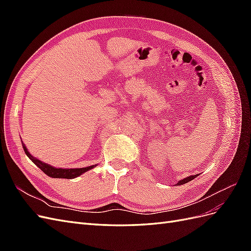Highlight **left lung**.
<instances>
[{
	"mask_svg": "<svg viewBox=\"0 0 251 251\" xmlns=\"http://www.w3.org/2000/svg\"><path fill=\"white\" fill-rule=\"evenodd\" d=\"M197 176H198V175H195V176H189V177H186V178H184V179H181L177 184H178V185H182V184H184V183H187V182L192 181V180L195 179ZM177 184H176V185H177Z\"/></svg>",
	"mask_w": 251,
	"mask_h": 251,
	"instance_id": "obj_1",
	"label": "left lung"
}]
</instances>
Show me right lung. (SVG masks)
<instances>
[{"label": "right lung", "mask_w": 251, "mask_h": 251, "mask_svg": "<svg viewBox=\"0 0 251 251\" xmlns=\"http://www.w3.org/2000/svg\"><path fill=\"white\" fill-rule=\"evenodd\" d=\"M23 149H24V151L26 153V155L28 156V158L31 160L37 168L41 169L45 174L47 175V176L51 177V178H63V179H74L80 175H82L83 173H86L90 170H92L93 168H95L96 164L94 165H90L87 166V168H79V169H62V168H54V166H52L48 163H45L43 161H41L40 159H37L35 157H33L31 154L29 153L26 146L24 143H23Z\"/></svg>", "instance_id": "1"}]
</instances>
